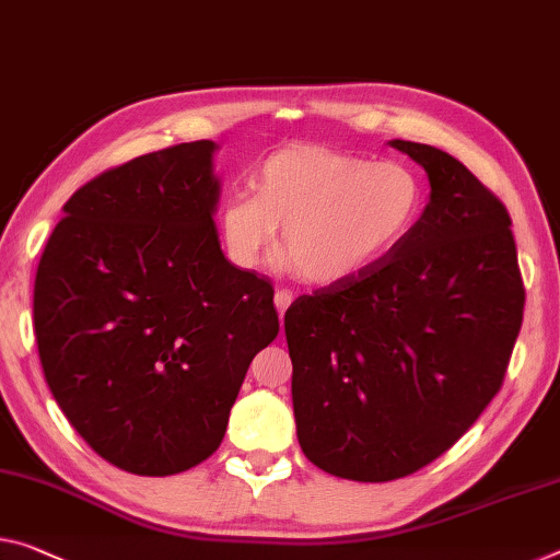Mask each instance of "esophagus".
<instances>
[{"mask_svg": "<svg viewBox=\"0 0 560 560\" xmlns=\"http://www.w3.org/2000/svg\"><path fill=\"white\" fill-rule=\"evenodd\" d=\"M290 303H292V292L290 290H285V288L275 290V307H278L280 315L285 313V310L290 307Z\"/></svg>", "mask_w": 560, "mask_h": 560, "instance_id": "obj_1", "label": "esophagus"}]
</instances>
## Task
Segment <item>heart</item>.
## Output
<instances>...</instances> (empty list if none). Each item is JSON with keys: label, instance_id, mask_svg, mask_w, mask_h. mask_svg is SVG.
Listing matches in <instances>:
<instances>
[{"label": "heart", "instance_id": "1", "mask_svg": "<svg viewBox=\"0 0 560 560\" xmlns=\"http://www.w3.org/2000/svg\"><path fill=\"white\" fill-rule=\"evenodd\" d=\"M253 190L218 208L222 250L255 270L280 232L292 272L313 285L355 278L410 235L423 187L400 162H370L325 144H288L253 172Z\"/></svg>", "mask_w": 560, "mask_h": 560}]
</instances>
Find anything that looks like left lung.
<instances>
[{
  "instance_id": "8db88e82",
  "label": "left lung",
  "mask_w": 560,
  "mask_h": 560,
  "mask_svg": "<svg viewBox=\"0 0 560 560\" xmlns=\"http://www.w3.org/2000/svg\"><path fill=\"white\" fill-rule=\"evenodd\" d=\"M390 144L428 172L416 228L285 313L300 448L363 483L425 468L476 423L501 390L526 305L505 205L448 152Z\"/></svg>"
}]
</instances>
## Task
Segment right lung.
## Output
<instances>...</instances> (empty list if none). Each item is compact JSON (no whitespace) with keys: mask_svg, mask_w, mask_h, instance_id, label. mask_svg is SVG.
Instances as JSON below:
<instances>
[{"mask_svg":"<svg viewBox=\"0 0 560 560\" xmlns=\"http://www.w3.org/2000/svg\"><path fill=\"white\" fill-rule=\"evenodd\" d=\"M214 142L105 170L65 205L34 280V335L57 406L135 476L220 448L247 368L278 338L270 280L220 250Z\"/></svg>","mask_w":560,"mask_h":560,"instance_id":"add662e5","label":"right lung"}]
</instances>
